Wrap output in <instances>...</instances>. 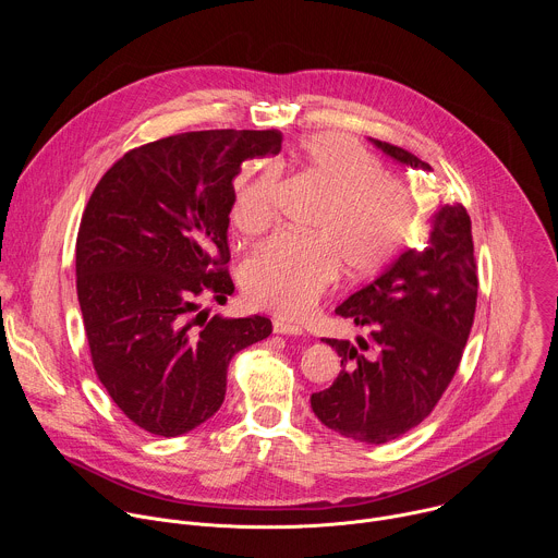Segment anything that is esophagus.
I'll return each mask as SVG.
<instances>
[{"instance_id": "34e87169", "label": "esophagus", "mask_w": 558, "mask_h": 558, "mask_svg": "<svg viewBox=\"0 0 558 558\" xmlns=\"http://www.w3.org/2000/svg\"><path fill=\"white\" fill-rule=\"evenodd\" d=\"M274 333L278 336H304V329L284 320H274Z\"/></svg>"}]
</instances>
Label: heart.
Returning <instances> with one entry per match:
<instances>
[{"mask_svg": "<svg viewBox=\"0 0 558 558\" xmlns=\"http://www.w3.org/2000/svg\"><path fill=\"white\" fill-rule=\"evenodd\" d=\"M293 163L325 192L306 222L308 235L278 233L256 247L238 269L250 304L282 315L304 313L336 276L371 278L400 254L415 227L417 205L400 179L347 134L302 138ZM280 174L252 166L238 181L231 222L243 233L265 231L276 216Z\"/></svg>", "mask_w": 558, "mask_h": 558, "instance_id": "1", "label": "heart"}]
</instances>
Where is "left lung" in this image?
I'll list each match as a JSON object with an SVG mask.
<instances>
[{
	"mask_svg": "<svg viewBox=\"0 0 558 558\" xmlns=\"http://www.w3.org/2000/svg\"><path fill=\"white\" fill-rule=\"evenodd\" d=\"M397 163L430 172L402 147L371 138ZM476 263L470 216L461 203L439 205L428 241L388 265L336 313L368 331L331 340L340 355L336 381L311 395L327 428L364 444H386L422 424L461 362L476 308Z\"/></svg>",
	"mask_w": 558,
	"mask_h": 558,
	"instance_id": "1",
	"label": "left lung"
}]
</instances>
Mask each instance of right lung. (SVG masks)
<instances>
[{
    "mask_svg": "<svg viewBox=\"0 0 558 558\" xmlns=\"http://www.w3.org/2000/svg\"><path fill=\"white\" fill-rule=\"evenodd\" d=\"M276 130H203L141 145L97 183L76 235V295L93 366L138 428L179 437L222 404L231 357L271 333L263 315L207 320L233 293L227 227L243 161Z\"/></svg>",
    "mask_w": 558,
    "mask_h": 558,
    "instance_id": "right-lung-1",
    "label": "right lung"
}]
</instances>
